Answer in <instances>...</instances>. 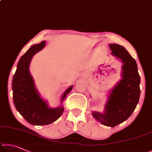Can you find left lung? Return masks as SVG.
Returning <instances> with one entry per match:
<instances>
[{
  "label": "left lung",
  "instance_id": "1",
  "mask_svg": "<svg viewBox=\"0 0 152 152\" xmlns=\"http://www.w3.org/2000/svg\"><path fill=\"white\" fill-rule=\"evenodd\" d=\"M110 47L111 54L124 63L122 79L111 92L104 113L93 112V115L102 124L113 127L127 120L136 107L140 96V77L136 62L124 47L117 44Z\"/></svg>",
  "mask_w": 152,
  "mask_h": 152
}]
</instances>
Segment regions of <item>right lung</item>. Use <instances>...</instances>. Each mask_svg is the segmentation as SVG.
Segmentation results:
<instances>
[{
	"label": "right lung",
	"mask_w": 152,
	"mask_h": 152,
	"mask_svg": "<svg viewBox=\"0 0 152 152\" xmlns=\"http://www.w3.org/2000/svg\"><path fill=\"white\" fill-rule=\"evenodd\" d=\"M45 41L33 45L22 57L12 78L13 102L17 110L26 121L34 126H45L55 121L62 115L64 108L51 109L40 97L34 87L33 79L29 73V65L33 55L44 48ZM73 89V86L66 90L61 102Z\"/></svg>",
	"instance_id": "add662e5"
}]
</instances>
